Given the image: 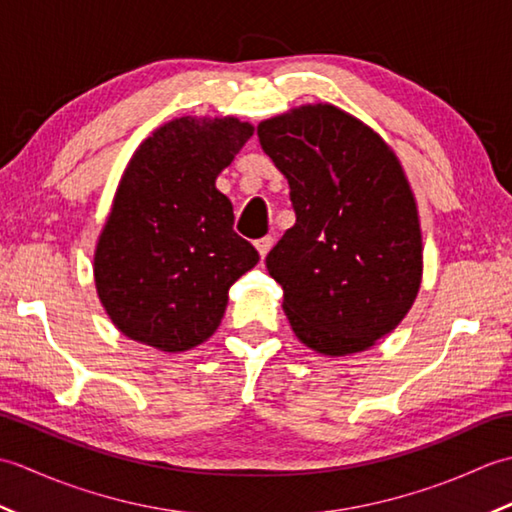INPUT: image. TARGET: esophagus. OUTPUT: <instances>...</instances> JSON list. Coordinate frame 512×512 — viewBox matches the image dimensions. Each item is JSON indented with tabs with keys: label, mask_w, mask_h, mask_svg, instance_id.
I'll list each match as a JSON object with an SVG mask.
<instances>
[{
	"label": "esophagus",
	"mask_w": 512,
	"mask_h": 512,
	"mask_svg": "<svg viewBox=\"0 0 512 512\" xmlns=\"http://www.w3.org/2000/svg\"><path fill=\"white\" fill-rule=\"evenodd\" d=\"M273 242H275V239L270 237V235H266V237H262V239H257V242H255V246H257V250H259V255H262V259L268 255V250L273 248Z\"/></svg>",
	"instance_id": "34e87169"
}]
</instances>
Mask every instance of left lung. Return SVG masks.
<instances>
[{
  "label": "left lung",
  "instance_id": "left-lung-1",
  "mask_svg": "<svg viewBox=\"0 0 512 512\" xmlns=\"http://www.w3.org/2000/svg\"><path fill=\"white\" fill-rule=\"evenodd\" d=\"M257 136L297 215L266 257L292 330L325 356L367 350L420 290L422 235L405 171L372 127L330 103L268 118Z\"/></svg>",
  "mask_w": 512,
  "mask_h": 512
}]
</instances>
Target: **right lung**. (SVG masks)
Masks as SVG:
<instances>
[{
  "mask_svg": "<svg viewBox=\"0 0 512 512\" xmlns=\"http://www.w3.org/2000/svg\"><path fill=\"white\" fill-rule=\"evenodd\" d=\"M235 116H182L129 160L94 253L107 317L129 339L187 352L220 325L228 288L259 262L233 231V204L215 189L253 136Z\"/></svg>",
  "mask_w": 512,
  "mask_h": 512,
  "instance_id": "obj_1",
  "label": "right lung"
}]
</instances>
